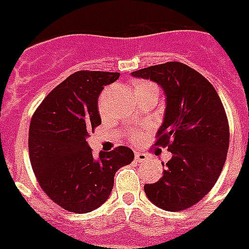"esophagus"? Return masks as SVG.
<instances>
[{"mask_svg":"<svg viewBox=\"0 0 249 249\" xmlns=\"http://www.w3.org/2000/svg\"><path fill=\"white\" fill-rule=\"evenodd\" d=\"M134 158H136V161L137 162H145L149 160L148 156H146L145 153H141V152H136V154H134Z\"/></svg>","mask_w":249,"mask_h":249,"instance_id":"obj_1","label":"esophagus"}]
</instances>
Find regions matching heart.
<instances>
[{
  "mask_svg": "<svg viewBox=\"0 0 249 249\" xmlns=\"http://www.w3.org/2000/svg\"><path fill=\"white\" fill-rule=\"evenodd\" d=\"M152 83H148V82H137V83H134V92L137 91V89H140V88H143V87H146V86H150ZM141 139V133L140 132H136V133H133V140L134 141H139V140Z\"/></svg>",
  "mask_w": 249,
  "mask_h": 249,
  "instance_id": "heart-1",
  "label": "heart"
}]
</instances>
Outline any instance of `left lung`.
<instances>
[{
	"instance_id": "obj_1",
	"label": "left lung",
	"mask_w": 249,
	"mask_h": 249,
	"mask_svg": "<svg viewBox=\"0 0 249 249\" xmlns=\"http://www.w3.org/2000/svg\"><path fill=\"white\" fill-rule=\"evenodd\" d=\"M132 75L150 79L165 92V117L154 145L167 146L173 154L160 181L143 190L160 209H189L213 189L227 158L230 126L222 100L203 75L181 62L150 66Z\"/></svg>"
}]
</instances>
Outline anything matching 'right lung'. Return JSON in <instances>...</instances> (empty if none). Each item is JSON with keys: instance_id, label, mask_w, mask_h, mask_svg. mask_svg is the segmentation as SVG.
I'll use <instances>...</instances> for the list:
<instances>
[{"instance_id": "1", "label": "right lung", "mask_w": 249, "mask_h": 249, "mask_svg": "<svg viewBox=\"0 0 249 249\" xmlns=\"http://www.w3.org/2000/svg\"><path fill=\"white\" fill-rule=\"evenodd\" d=\"M119 72L78 71L50 92L31 117L29 154L36 181L70 213L96 210L109 196L116 171L134 154L126 146L93 157L87 137L101 124L97 100Z\"/></svg>"}]
</instances>
